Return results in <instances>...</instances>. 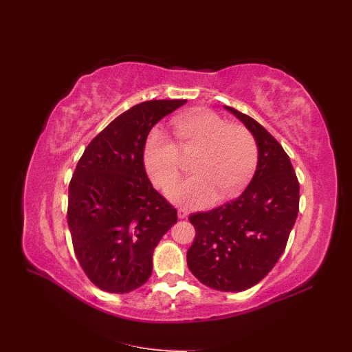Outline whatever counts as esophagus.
<instances>
[{"label": "esophagus", "instance_id": "34e87169", "mask_svg": "<svg viewBox=\"0 0 352 352\" xmlns=\"http://www.w3.org/2000/svg\"><path fill=\"white\" fill-rule=\"evenodd\" d=\"M177 214H178V219H187L188 217V212L186 209H178Z\"/></svg>", "mask_w": 352, "mask_h": 352}]
</instances>
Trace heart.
<instances>
[{"label": "heart", "instance_id": "1", "mask_svg": "<svg viewBox=\"0 0 352 352\" xmlns=\"http://www.w3.org/2000/svg\"><path fill=\"white\" fill-rule=\"evenodd\" d=\"M173 126L178 145L161 129H153L145 142L143 162L153 184L166 190L180 173V153L200 150L192 164L195 175L169 188V200L197 209L236 196L258 161V146L250 130L230 124L209 109L181 113Z\"/></svg>", "mask_w": 352, "mask_h": 352}]
</instances>
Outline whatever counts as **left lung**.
Listing matches in <instances>:
<instances>
[{
    "label": "left lung",
    "instance_id": "left-lung-1",
    "mask_svg": "<svg viewBox=\"0 0 352 352\" xmlns=\"http://www.w3.org/2000/svg\"><path fill=\"white\" fill-rule=\"evenodd\" d=\"M254 135L256 171L236 200L188 217L196 238L190 271L220 292H243L272 270L287 245L298 213V179L289 155L252 117L225 106Z\"/></svg>",
    "mask_w": 352,
    "mask_h": 352
}]
</instances>
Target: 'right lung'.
Here are the masks:
<instances>
[{"label":"right lung","instance_id":"right-lung-1","mask_svg":"<svg viewBox=\"0 0 352 352\" xmlns=\"http://www.w3.org/2000/svg\"><path fill=\"white\" fill-rule=\"evenodd\" d=\"M187 100H151L120 114L89 142L69 183L68 226L87 277L107 293L139 289L177 210L152 187L143 149L151 129Z\"/></svg>","mask_w":352,"mask_h":352}]
</instances>
